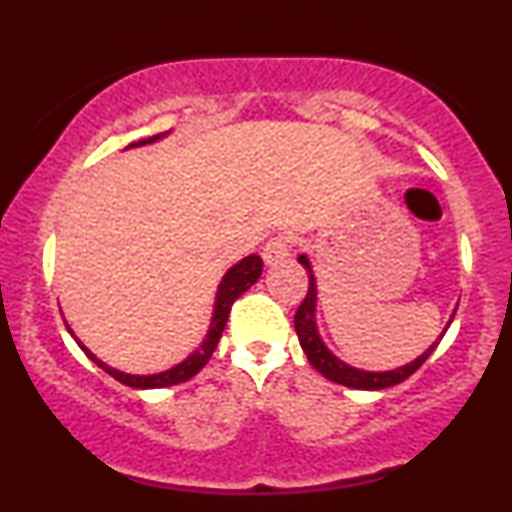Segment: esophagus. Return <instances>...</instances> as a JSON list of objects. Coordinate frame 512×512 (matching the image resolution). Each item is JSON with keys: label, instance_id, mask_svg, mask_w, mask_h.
Segmentation results:
<instances>
[{"label": "esophagus", "instance_id": "obj_1", "mask_svg": "<svg viewBox=\"0 0 512 512\" xmlns=\"http://www.w3.org/2000/svg\"><path fill=\"white\" fill-rule=\"evenodd\" d=\"M291 255V240L286 236H274L264 243L262 248V260L264 264H276Z\"/></svg>", "mask_w": 512, "mask_h": 512}]
</instances>
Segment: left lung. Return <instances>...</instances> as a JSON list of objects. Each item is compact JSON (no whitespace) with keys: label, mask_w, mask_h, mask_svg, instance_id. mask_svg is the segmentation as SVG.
I'll return each mask as SVG.
<instances>
[{"label":"left lung","mask_w":512,"mask_h":512,"mask_svg":"<svg viewBox=\"0 0 512 512\" xmlns=\"http://www.w3.org/2000/svg\"><path fill=\"white\" fill-rule=\"evenodd\" d=\"M298 262H301L305 267V272H308V293H305L301 305H298L296 317H293V325H296L298 342H301L305 356H308V361H310V366H313L317 373H322L327 380H332V383L354 387V390H385V387L404 383L409 375H414L416 370L424 366L426 358L433 354V349H436L438 342L433 344L431 349L426 351V354H421L419 358H416V361H411L409 366H402L397 370H387V373H368V370L351 368V366H346L344 361H339L337 356H332L330 349L322 344L320 334H317V330H315V298H317V291H315L313 269H310V262H308V257H305V255H301V260H298Z\"/></svg>","instance_id":"8db88e82"}]
</instances>
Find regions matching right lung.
Wrapping results in <instances>:
<instances>
[{
    "label": "right lung",
    "mask_w": 512,
    "mask_h": 512,
    "mask_svg": "<svg viewBox=\"0 0 512 512\" xmlns=\"http://www.w3.org/2000/svg\"><path fill=\"white\" fill-rule=\"evenodd\" d=\"M158 137H163V134H154V137H149V139H139V142H134L132 146L156 142ZM260 274H262L260 255L245 257V260L238 262L236 267L228 269V274L223 276V281H221V286H219V296H216V308H214V320H211L207 339H204V344L199 346L195 354H192L190 358H185V361H182L180 366L166 370V373L127 375V373H120V370L105 366V363L98 361V358L93 356L91 351L86 349V346H81V349L86 351V356L91 358L93 363H98V366H101L105 373L113 375V378L120 380L122 385L139 387V390H154V387H170V385L187 383V380L195 378L199 370L207 366V361L211 358V354H214L216 344H219L223 327H226V322H228V313H231V305L236 303L238 296H243V293L248 291L257 279H260Z\"/></svg>",
    "instance_id": "1"
}]
</instances>
